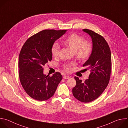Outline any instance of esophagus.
<instances>
[{
	"mask_svg": "<svg viewBox=\"0 0 128 128\" xmlns=\"http://www.w3.org/2000/svg\"><path fill=\"white\" fill-rule=\"evenodd\" d=\"M63 78H64V79H69V78H70V76H69L64 74L63 76Z\"/></svg>",
	"mask_w": 128,
	"mask_h": 128,
	"instance_id": "1",
	"label": "esophagus"
}]
</instances>
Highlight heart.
<instances>
[{
	"label": "heart",
	"instance_id": "1",
	"mask_svg": "<svg viewBox=\"0 0 128 128\" xmlns=\"http://www.w3.org/2000/svg\"><path fill=\"white\" fill-rule=\"evenodd\" d=\"M63 42L74 52L76 57L80 61L86 60L92 54L93 50L92 44L88 40H84L82 36L77 33L71 34L63 40ZM60 48V46L57 43H54L52 46L51 53L53 57H58ZM74 64V62L66 63L63 65V68L65 70L69 71L71 70V66Z\"/></svg>",
	"mask_w": 128,
	"mask_h": 128
}]
</instances>
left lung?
Masks as SVG:
<instances>
[{
  "mask_svg": "<svg viewBox=\"0 0 128 128\" xmlns=\"http://www.w3.org/2000/svg\"><path fill=\"white\" fill-rule=\"evenodd\" d=\"M83 31L92 39V54L82 66L90 73L88 78L84 82L78 77H74L76 84L72 89V93L80 101L88 103L98 98L109 83L112 72V55L110 48L102 36L88 29Z\"/></svg>",
  "mask_w": 128,
  "mask_h": 128,
  "instance_id": "8db88e82",
  "label": "left lung"
}]
</instances>
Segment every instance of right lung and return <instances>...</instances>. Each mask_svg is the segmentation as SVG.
<instances>
[{
    "label": "right lung",
    "mask_w": 128,
    "mask_h": 128,
    "mask_svg": "<svg viewBox=\"0 0 128 128\" xmlns=\"http://www.w3.org/2000/svg\"><path fill=\"white\" fill-rule=\"evenodd\" d=\"M66 30H42L30 37L22 46L19 57V76L26 93L40 101L46 100L55 93L62 79L60 72L52 76L44 74V66L52 59L51 48Z\"/></svg>",
    "instance_id": "1"
}]
</instances>
